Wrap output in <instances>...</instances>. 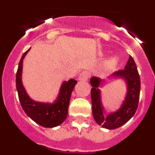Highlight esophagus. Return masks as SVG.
<instances>
[{
  "instance_id": "34e87169",
  "label": "esophagus",
  "mask_w": 155,
  "mask_h": 155,
  "mask_svg": "<svg viewBox=\"0 0 155 155\" xmlns=\"http://www.w3.org/2000/svg\"><path fill=\"white\" fill-rule=\"evenodd\" d=\"M89 73L87 71H82L81 73L80 74V75H79V80L86 81H87V79L89 78Z\"/></svg>"
}]
</instances>
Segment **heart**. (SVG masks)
<instances>
[{
    "instance_id": "heart-1",
    "label": "heart",
    "mask_w": 155,
    "mask_h": 155,
    "mask_svg": "<svg viewBox=\"0 0 155 155\" xmlns=\"http://www.w3.org/2000/svg\"><path fill=\"white\" fill-rule=\"evenodd\" d=\"M117 62H118V60L116 58V57H112L107 61L106 64L109 68H113L114 66H116L117 64Z\"/></svg>"
}]
</instances>
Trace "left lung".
<instances>
[{
    "label": "left lung",
    "mask_w": 155,
    "mask_h": 155,
    "mask_svg": "<svg viewBox=\"0 0 155 155\" xmlns=\"http://www.w3.org/2000/svg\"><path fill=\"white\" fill-rule=\"evenodd\" d=\"M113 77L121 78L127 82V92L125 100L119 110L105 116L103 106L101 101V91L98 89L102 80L92 77L90 80L92 88L91 90L92 114L98 125L109 130L119 128L132 118L138 107L140 91V80L137 68L134 59L130 56L125 69L120 70L113 74Z\"/></svg>",
    "instance_id": "obj_1"
}]
</instances>
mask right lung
I'll return each mask as SVG.
<instances>
[{"mask_svg": "<svg viewBox=\"0 0 155 155\" xmlns=\"http://www.w3.org/2000/svg\"><path fill=\"white\" fill-rule=\"evenodd\" d=\"M29 50L25 52L21 57L16 74V87L19 101L25 113L36 124L47 128L57 127L67 118L71 92L78 81L74 79H70L68 81L63 82L58 97L55 102L52 104L35 102L31 99L21 82L23 59Z\"/></svg>", "mask_w": 155, "mask_h": 155, "instance_id": "add662e5", "label": "right lung"}]
</instances>
